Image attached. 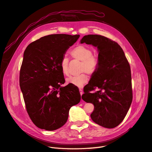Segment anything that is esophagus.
I'll return each instance as SVG.
<instances>
[{
  "label": "esophagus",
  "mask_w": 152,
  "mask_h": 152,
  "mask_svg": "<svg viewBox=\"0 0 152 152\" xmlns=\"http://www.w3.org/2000/svg\"><path fill=\"white\" fill-rule=\"evenodd\" d=\"M80 95L81 96H82L83 95V90L81 89H80Z\"/></svg>",
  "instance_id": "34e87169"
}]
</instances>
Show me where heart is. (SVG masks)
<instances>
[{
  "label": "heart",
  "mask_w": 152,
  "mask_h": 152,
  "mask_svg": "<svg viewBox=\"0 0 152 152\" xmlns=\"http://www.w3.org/2000/svg\"><path fill=\"white\" fill-rule=\"evenodd\" d=\"M91 48L84 45H78L73 48L70 55L73 59L81 61L80 71L86 72L88 74H93L97 71L99 65L97 58L92 55ZM60 68L63 74H69V60L66 56L62 58L60 61ZM89 81V77L86 73H82L77 76H70L66 78L67 84H72L78 88L83 87Z\"/></svg>",
  "instance_id": "heart-1"
}]
</instances>
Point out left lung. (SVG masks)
I'll use <instances>...</instances> for the list:
<instances>
[{
  "mask_svg": "<svg viewBox=\"0 0 152 152\" xmlns=\"http://www.w3.org/2000/svg\"><path fill=\"white\" fill-rule=\"evenodd\" d=\"M80 42L97 47L99 52L97 71L81 98L94 104L91 114L93 121L103 127L114 128L124 119L133 100L130 64L121 47L107 37L88 34ZM96 88L99 91L90 92Z\"/></svg>",
  "mask_w": 152,
  "mask_h": 152,
  "instance_id": "left-lung-1",
  "label": "left lung"
}]
</instances>
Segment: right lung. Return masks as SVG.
<instances>
[{
	"instance_id": "add662e5",
	"label": "right lung",
	"mask_w": 152,
	"mask_h": 152,
	"mask_svg": "<svg viewBox=\"0 0 152 152\" xmlns=\"http://www.w3.org/2000/svg\"><path fill=\"white\" fill-rule=\"evenodd\" d=\"M79 34H50L30 43L24 53L19 85L27 111L37 127L58 129L67 121L69 111L81 96L72 85L61 86L65 80L60 61Z\"/></svg>"
}]
</instances>
